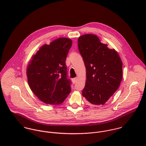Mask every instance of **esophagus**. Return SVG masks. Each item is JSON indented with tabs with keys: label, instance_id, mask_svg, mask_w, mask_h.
<instances>
[{
	"label": "esophagus",
	"instance_id": "34e87169",
	"mask_svg": "<svg viewBox=\"0 0 146 146\" xmlns=\"http://www.w3.org/2000/svg\"><path fill=\"white\" fill-rule=\"evenodd\" d=\"M72 83H76L77 82V81H78V78H75L73 79L72 80Z\"/></svg>",
	"mask_w": 146,
	"mask_h": 146
}]
</instances>
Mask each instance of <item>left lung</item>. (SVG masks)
<instances>
[{
	"label": "left lung",
	"mask_w": 146,
	"mask_h": 146,
	"mask_svg": "<svg viewBox=\"0 0 146 146\" xmlns=\"http://www.w3.org/2000/svg\"><path fill=\"white\" fill-rule=\"evenodd\" d=\"M78 48L86 68V80L82 91L90 104L104 105L119 87L123 78V63L114 49L93 34L78 39Z\"/></svg>",
	"instance_id": "1"
}]
</instances>
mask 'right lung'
Returning <instances> with one entry per match:
<instances>
[{"label":"right lung","instance_id":"add662e5","mask_svg":"<svg viewBox=\"0 0 146 146\" xmlns=\"http://www.w3.org/2000/svg\"><path fill=\"white\" fill-rule=\"evenodd\" d=\"M72 44L68 38H58L49 45H43L29 63V85L45 104H61L71 92L65 61Z\"/></svg>","mask_w":146,"mask_h":146}]
</instances>
